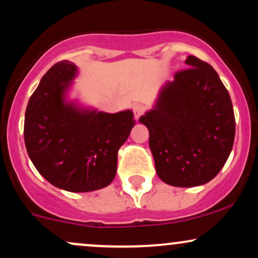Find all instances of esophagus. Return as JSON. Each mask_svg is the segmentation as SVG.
I'll use <instances>...</instances> for the list:
<instances>
[{
  "mask_svg": "<svg viewBox=\"0 0 258 258\" xmlns=\"http://www.w3.org/2000/svg\"><path fill=\"white\" fill-rule=\"evenodd\" d=\"M144 110H146V109H144V106L142 104H136L133 106V112H135L136 120H138L139 117H141V115H143Z\"/></svg>",
  "mask_w": 258,
  "mask_h": 258,
  "instance_id": "1",
  "label": "esophagus"
}]
</instances>
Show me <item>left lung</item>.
<instances>
[{
	"instance_id": "left-lung-1",
	"label": "left lung",
	"mask_w": 258,
	"mask_h": 258,
	"mask_svg": "<svg viewBox=\"0 0 258 258\" xmlns=\"http://www.w3.org/2000/svg\"><path fill=\"white\" fill-rule=\"evenodd\" d=\"M159 92L139 117L149 130V147L160 179L173 186L205 184L232 152L235 117L227 88L210 64L194 55Z\"/></svg>"
}]
</instances>
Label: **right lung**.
<instances>
[{
  "label": "right lung",
  "instance_id": "add662e5",
  "mask_svg": "<svg viewBox=\"0 0 258 258\" xmlns=\"http://www.w3.org/2000/svg\"><path fill=\"white\" fill-rule=\"evenodd\" d=\"M78 73L63 60L44 74L26 106L24 139L41 176L59 189L86 193L115 178L117 152L136 121L130 109L109 114L68 99Z\"/></svg>",
  "mask_w": 258,
  "mask_h": 258
}]
</instances>
